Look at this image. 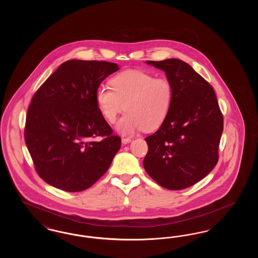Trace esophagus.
Listing matches in <instances>:
<instances>
[{"instance_id":"esophagus-1","label":"esophagus","mask_w":258,"mask_h":258,"mask_svg":"<svg viewBox=\"0 0 258 258\" xmlns=\"http://www.w3.org/2000/svg\"><path fill=\"white\" fill-rule=\"evenodd\" d=\"M132 141V138H130V137H123L122 138V143L123 144H127V143H130Z\"/></svg>"}]
</instances>
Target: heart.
I'll return each instance as SVG.
<instances>
[{"instance_id": "b5f03b06", "label": "heart", "mask_w": 258, "mask_h": 258, "mask_svg": "<svg viewBox=\"0 0 258 258\" xmlns=\"http://www.w3.org/2000/svg\"><path fill=\"white\" fill-rule=\"evenodd\" d=\"M110 84L112 88L98 86L95 98L108 123H114L118 115L126 110L116 125L119 133L132 135L142 128L153 131L166 119L174 98V89L168 79L128 70L113 76Z\"/></svg>"}]
</instances>
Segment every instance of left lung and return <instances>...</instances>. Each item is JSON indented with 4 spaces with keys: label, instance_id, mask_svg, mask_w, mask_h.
<instances>
[{
    "label": "left lung",
    "instance_id": "obj_1",
    "mask_svg": "<svg viewBox=\"0 0 258 258\" xmlns=\"http://www.w3.org/2000/svg\"><path fill=\"white\" fill-rule=\"evenodd\" d=\"M147 63L165 72L174 98L160 128L145 138L143 166L161 186L184 189L218 163L223 117L213 87L188 63L179 59Z\"/></svg>",
    "mask_w": 258,
    "mask_h": 258
}]
</instances>
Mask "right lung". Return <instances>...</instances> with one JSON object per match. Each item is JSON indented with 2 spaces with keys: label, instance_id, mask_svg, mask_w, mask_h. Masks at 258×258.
I'll use <instances>...</instances> for the list:
<instances>
[{
  "label": "right lung",
  "instance_id": "add662e5",
  "mask_svg": "<svg viewBox=\"0 0 258 258\" xmlns=\"http://www.w3.org/2000/svg\"><path fill=\"white\" fill-rule=\"evenodd\" d=\"M119 70L105 61L62 62L39 87L28 108L25 142L38 176L76 192L108 170L121 147L96 102L100 83ZM98 137H102L98 141Z\"/></svg>",
  "mask_w": 258,
  "mask_h": 258
}]
</instances>
